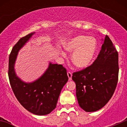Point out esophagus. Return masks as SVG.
Returning <instances> with one entry per match:
<instances>
[{"mask_svg": "<svg viewBox=\"0 0 127 127\" xmlns=\"http://www.w3.org/2000/svg\"><path fill=\"white\" fill-rule=\"evenodd\" d=\"M67 76H68V77H69V80L70 81L72 79V72H67Z\"/></svg>", "mask_w": 127, "mask_h": 127, "instance_id": "1", "label": "esophagus"}]
</instances>
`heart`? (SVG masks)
<instances>
[{"instance_id":"b5f03b06","label":"heart","mask_w":127,"mask_h":127,"mask_svg":"<svg viewBox=\"0 0 127 127\" xmlns=\"http://www.w3.org/2000/svg\"><path fill=\"white\" fill-rule=\"evenodd\" d=\"M64 48L69 52H73L72 61L79 68H85L91 64L97 52V44L93 37L78 35L69 39L64 44ZM65 56V53H62Z\"/></svg>"}]
</instances>
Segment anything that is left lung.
Instances as JSON below:
<instances>
[{
    "label": "left lung",
    "mask_w": 127,
    "mask_h": 127,
    "mask_svg": "<svg viewBox=\"0 0 127 127\" xmlns=\"http://www.w3.org/2000/svg\"><path fill=\"white\" fill-rule=\"evenodd\" d=\"M118 53L111 40L105 35L101 50L92 64L74 72L76 97L86 112L102 108L114 94L118 80Z\"/></svg>",
    "instance_id": "obj_1"
}]
</instances>
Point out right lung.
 Masks as SVG:
<instances>
[{
  "instance_id": "right-lung-1",
  "label": "right lung",
  "mask_w": 127,
  "mask_h": 127,
  "mask_svg": "<svg viewBox=\"0 0 127 127\" xmlns=\"http://www.w3.org/2000/svg\"><path fill=\"white\" fill-rule=\"evenodd\" d=\"M34 33L21 38L13 48L9 58L8 76L14 95L21 105L33 114L46 115L55 109L62 89L69 78L62 65L51 63L43 75L32 83H25L16 76L14 64L19 50Z\"/></svg>"
}]
</instances>
